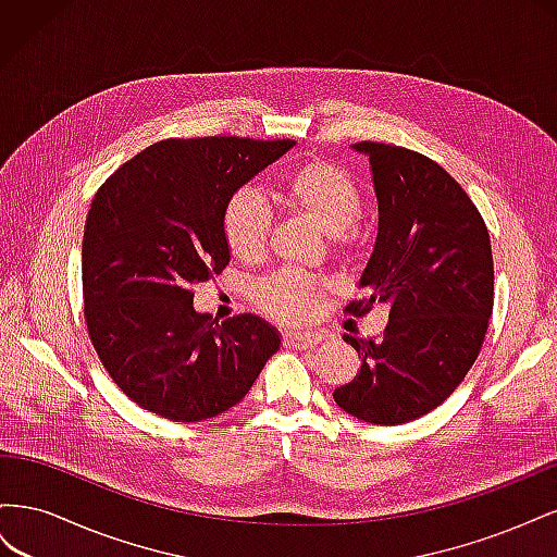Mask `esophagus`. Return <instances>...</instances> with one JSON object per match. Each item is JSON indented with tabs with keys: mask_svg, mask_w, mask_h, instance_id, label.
<instances>
[{
	"mask_svg": "<svg viewBox=\"0 0 557 557\" xmlns=\"http://www.w3.org/2000/svg\"><path fill=\"white\" fill-rule=\"evenodd\" d=\"M323 339H325L323 334H320L318 330H309V327L285 330V334H283V342H285V346L297 348V350H309V348L318 346V344L323 342Z\"/></svg>",
	"mask_w": 557,
	"mask_h": 557,
	"instance_id": "esophagus-1",
	"label": "esophagus"
}]
</instances>
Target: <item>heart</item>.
Masks as SVG:
<instances>
[{
	"mask_svg": "<svg viewBox=\"0 0 557 557\" xmlns=\"http://www.w3.org/2000/svg\"><path fill=\"white\" fill-rule=\"evenodd\" d=\"M278 193L295 211L305 213L330 237L342 239L358 221L362 197L356 181L342 166L330 162H309L281 176ZM269 230V209L264 199L252 190L232 195L223 211V234L230 250L244 260L258 258ZM320 285L297 272H283L269 278L262 288V305L269 313L283 320L305 318Z\"/></svg>",
	"mask_w": 557,
	"mask_h": 557,
	"instance_id": "1",
	"label": "heart"
}]
</instances>
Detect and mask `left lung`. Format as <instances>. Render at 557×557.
Instances as JSON below:
<instances>
[{
    "label": "left lung",
    "instance_id": "8db88e82",
    "mask_svg": "<svg viewBox=\"0 0 557 557\" xmlns=\"http://www.w3.org/2000/svg\"><path fill=\"white\" fill-rule=\"evenodd\" d=\"M350 150L372 170L379 227L358 278L374 301L391 307L383 339L356 334L360 372L336 387L346 413L374 425H401L430 413L474 364L493 313V250L481 213L458 181L413 150L360 141Z\"/></svg>",
    "mask_w": 557,
    "mask_h": 557
}]
</instances>
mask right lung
Here are the masks:
<instances>
[{"label":"right lung","instance_id":"1","mask_svg":"<svg viewBox=\"0 0 557 557\" xmlns=\"http://www.w3.org/2000/svg\"><path fill=\"white\" fill-rule=\"evenodd\" d=\"M295 141L170 139L141 150L95 195L83 232V301L92 346L146 411L197 423L239 404L281 348L252 313L218 323L193 285L230 262L232 195Z\"/></svg>","mask_w":557,"mask_h":557}]
</instances>
